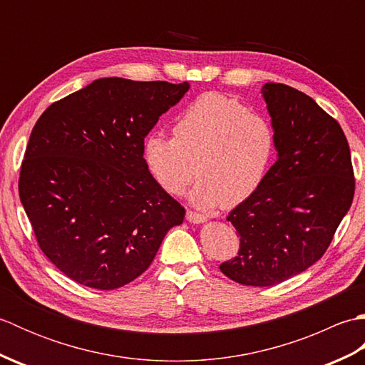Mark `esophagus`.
I'll return each mask as SVG.
<instances>
[{
	"label": "esophagus",
	"mask_w": 365,
	"mask_h": 365,
	"mask_svg": "<svg viewBox=\"0 0 365 365\" xmlns=\"http://www.w3.org/2000/svg\"><path fill=\"white\" fill-rule=\"evenodd\" d=\"M187 220L190 222H195V224H199V222H204L205 221V216L200 215L197 212H192V210H188L187 212Z\"/></svg>",
	"instance_id": "1"
}]
</instances>
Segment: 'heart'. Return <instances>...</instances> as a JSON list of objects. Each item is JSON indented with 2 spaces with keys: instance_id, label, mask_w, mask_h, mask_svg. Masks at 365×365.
<instances>
[{
  "instance_id": "obj_1",
  "label": "heart",
  "mask_w": 365,
  "mask_h": 365,
  "mask_svg": "<svg viewBox=\"0 0 365 365\" xmlns=\"http://www.w3.org/2000/svg\"><path fill=\"white\" fill-rule=\"evenodd\" d=\"M174 138L150 133L144 158L169 195L195 180L191 200L202 208L235 207L260 190L277 153V133L267 115L238 98L208 92L178 115Z\"/></svg>"
}]
</instances>
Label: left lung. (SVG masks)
Returning <instances> with one entry per match:
<instances>
[{
	"instance_id": "obj_1",
	"label": "left lung",
	"mask_w": 365,
	"mask_h": 365,
	"mask_svg": "<svg viewBox=\"0 0 365 365\" xmlns=\"http://www.w3.org/2000/svg\"><path fill=\"white\" fill-rule=\"evenodd\" d=\"M277 133V160L260 190L227 215L240 250L220 269L269 287L322 259L354 196L350 145L315 100L282 83L262 88Z\"/></svg>"
}]
</instances>
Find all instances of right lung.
Returning <instances> with one entry per match:
<instances>
[{
  "label": "right lung",
  "instance_id": "add662e5",
  "mask_svg": "<svg viewBox=\"0 0 365 365\" xmlns=\"http://www.w3.org/2000/svg\"><path fill=\"white\" fill-rule=\"evenodd\" d=\"M188 83L100 78L51 103L21 161L19 195L37 245L72 281L114 290L135 281L185 208L144 160V138Z\"/></svg>",
  "mask_w": 365,
  "mask_h": 365
}]
</instances>
